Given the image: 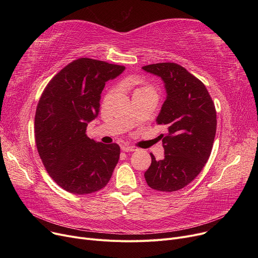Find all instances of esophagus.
<instances>
[{
	"instance_id": "1",
	"label": "esophagus",
	"mask_w": 258,
	"mask_h": 258,
	"mask_svg": "<svg viewBox=\"0 0 258 258\" xmlns=\"http://www.w3.org/2000/svg\"><path fill=\"white\" fill-rule=\"evenodd\" d=\"M121 150L123 151V152H126V153H128V152H136V151H138V148H137V147H135V146L122 145V146H121Z\"/></svg>"
}]
</instances>
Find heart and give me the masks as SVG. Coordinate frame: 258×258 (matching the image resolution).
Wrapping results in <instances>:
<instances>
[{"mask_svg":"<svg viewBox=\"0 0 258 258\" xmlns=\"http://www.w3.org/2000/svg\"><path fill=\"white\" fill-rule=\"evenodd\" d=\"M143 88H150V87H143Z\"/></svg>","mask_w":258,"mask_h":258,"instance_id":"b5f03b06","label":"heart"}]
</instances>
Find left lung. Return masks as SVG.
Segmentation results:
<instances>
[{
  "instance_id": "obj_1",
  "label": "left lung",
  "mask_w": 258,
  "mask_h": 258,
  "mask_svg": "<svg viewBox=\"0 0 258 258\" xmlns=\"http://www.w3.org/2000/svg\"><path fill=\"white\" fill-rule=\"evenodd\" d=\"M164 81L166 100L156 119L165 125L162 134L164 159L152 164L144 173L147 185L159 191L184 188L205 166L210 157L216 132V112L210 95L200 79L174 62L142 67Z\"/></svg>"
}]
</instances>
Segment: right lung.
Returning <instances> with one entry per match:
<instances>
[{
  "instance_id": "add662e5",
  "label": "right lung",
  "mask_w": 258,
  "mask_h": 258,
  "mask_svg": "<svg viewBox=\"0 0 258 258\" xmlns=\"http://www.w3.org/2000/svg\"><path fill=\"white\" fill-rule=\"evenodd\" d=\"M124 69L102 60L78 58L49 81L39 98L34 119L37 152L50 177L66 191H98L112 177L119 145L94 141L86 130L99 114L105 83Z\"/></svg>"
}]
</instances>
